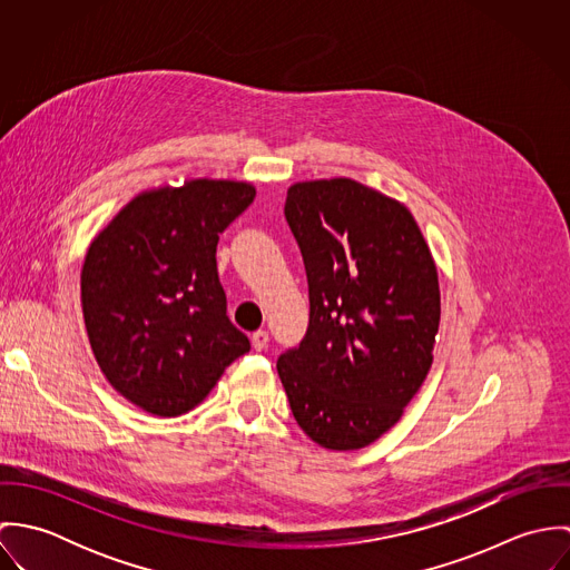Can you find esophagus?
<instances>
[{
  "instance_id": "34e87169",
  "label": "esophagus",
  "mask_w": 570,
  "mask_h": 570,
  "mask_svg": "<svg viewBox=\"0 0 570 570\" xmlns=\"http://www.w3.org/2000/svg\"><path fill=\"white\" fill-rule=\"evenodd\" d=\"M267 342H269V333H267V331H256V333H252V346H254L256 351H263V348L267 346Z\"/></svg>"
}]
</instances>
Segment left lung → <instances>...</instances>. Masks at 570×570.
<instances>
[{
    "mask_svg": "<svg viewBox=\"0 0 570 570\" xmlns=\"http://www.w3.org/2000/svg\"><path fill=\"white\" fill-rule=\"evenodd\" d=\"M309 283V326L276 362L294 419L326 450L386 434L432 366L439 272L412 213L348 177L287 188Z\"/></svg>",
    "mask_w": 570,
    "mask_h": 570,
    "instance_id": "1",
    "label": "left lung"
}]
</instances>
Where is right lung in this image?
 Returning <instances> with one entry per match:
<instances>
[{
	"label": "right lung",
	"mask_w": 570,
	"mask_h": 570,
	"mask_svg": "<svg viewBox=\"0 0 570 570\" xmlns=\"http://www.w3.org/2000/svg\"><path fill=\"white\" fill-rule=\"evenodd\" d=\"M249 181L193 177L138 193L91 239L81 305L94 357L134 406H199L249 342L226 316L219 235L254 202Z\"/></svg>",
	"instance_id": "add662e5"
}]
</instances>
